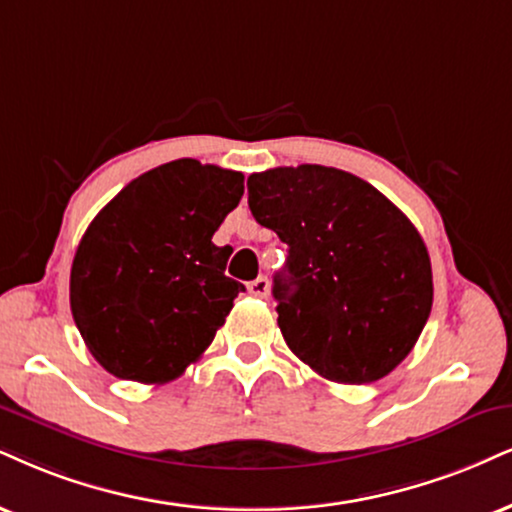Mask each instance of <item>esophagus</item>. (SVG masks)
<instances>
[{"label": "esophagus", "instance_id": "obj_1", "mask_svg": "<svg viewBox=\"0 0 512 512\" xmlns=\"http://www.w3.org/2000/svg\"><path fill=\"white\" fill-rule=\"evenodd\" d=\"M246 289H249V294L251 296H268V289H270V285H268V277H256L254 282H249V285H246Z\"/></svg>", "mask_w": 512, "mask_h": 512}]
</instances>
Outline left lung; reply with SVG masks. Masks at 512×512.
<instances>
[{"mask_svg": "<svg viewBox=\"0 0 512 512\" xmlns=\"http://www.w3.org/2000/svg\"><path fill=\"white\" fill-rule=\"evenodd\" d=\"M246 187L256 223L289 249L273 296L294 356L339 384L389 375L432 311L430 254L415 225L339 168H270Z\"/></svg>", "mask_w": 512, "mask_h": 512, "instance_id": "left-lung-1", "label": "left lung"}]
</instances>
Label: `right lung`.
I'll use <instances>...</instances> for the list:
<instances>
[{
  "instance_id": "add662e5",
  "label": "right lung",
  "mask_w": 512,
  "mask_h": 512,
  "mask_svg": "<svg viewBox=\"0 0 512 512\" xmlns=\"http://www.w3.org/2000/svg\"><path fill=\"white\" fill-rule=\"evenodd\" d=\"M244 194V175L197 159L163 163L125 185L82 235L71 311L97 363L121 380L163 384L216 337L244 292L211 242Z\"/></svg>"
}]
</instances>
